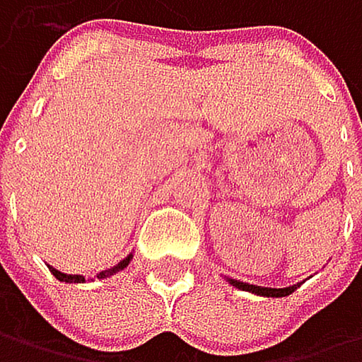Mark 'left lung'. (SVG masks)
Here are the masks:
<instances>
[{
  "mask_svg": "<svg viewBox=\"0 0 362 362\" xmlns=\"http://www.w3.org/2000/svg\"><path fill=\"white\" fill-rule=\"evenodd\" d=\"M229 285H233L235 289H243V291H249V293H256V296H264V298H283V296H289L296 291L298 285H291V287H258V285H249V283H243V280H233V278H225Z\"/></svg>",
  "mask_w": 362,
  "mask_h": 362,
  "instance_id": "1",
  "label": "left lung"
}]
</instances>
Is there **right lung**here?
Here are the masks:
<instances>
[{
	"instance_id": "obj_1",
	"label": "right lung",
	"mask_w": 362,
	"mask_h": 362,
	"mask_svg": "<svg viewBox=\"0 0 362 362\" xmlns=\"http://www.w3.org/2000/svg\"><path fill=\"white\" fill-rule=\"evenodd\" d=\"M131 258H133V254H129L124 260H119L115 267H111V269L100 272V274H98V278H108V276H113V274L122 272V269H124V267H129ZM48 269H50V274H53V276L59 280V283H86V278H84V276H71V274H62V272H57L55 267H50V264H48Z\"/></svg>"
}]
</instances>
